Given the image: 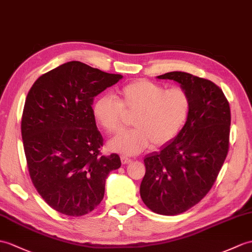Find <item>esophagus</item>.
Instances as JSON below:
<instances>
[{
    "instance_id": "34e87169",
    "label": "esophagus",
    "mask_w": 252,
    "mask_h": 252,
    "mask_svg": "<svg viewBox=\"0 0 252 252\" xmlns=\"http://www.w3.org/2000/svg\"><path fill=\"white\" fill-rule=\"evenodd\" d=\"M120 159H121V163H122V164H128V163H131V159H130V158H127V157H126V156H121V158H120Z\"/></svg>"
}]
</instances>
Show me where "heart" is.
<instances>
[{
  "mask_svg": "<svg viewBox=\"0 0 252 252\" xmlns=\"http://www.w3.org/2000/svg\"><path fill=\"white\" fill-rule=\"evenodd\" d=\"M113 96H101L93 104L97 125L109 134L124 130L126 116L133 118L134 130L109 140L108 147L126 156H135L148 148L162 147L177 137L189 118L191 99L181 87L166 89L146 79L125 85Z\"/></svg>",
  "mask_w": 252,
  "mask_h": 252,
  "instance_id": "obj_1",
  "label": "heart"
}]
</instances>
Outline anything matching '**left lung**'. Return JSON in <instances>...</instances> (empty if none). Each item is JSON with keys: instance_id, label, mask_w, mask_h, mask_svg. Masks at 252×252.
Instances as JSON below:
<instances>
[{"instance_id": "obj_1", "label": "left lung", "mask_w": 252, "mask_h": 252, "mask_svg": "<svg viewBox=\"0 0 252 252\" xmlns=\"http://www.w3.org/2000/svg\"><path fill=\"white\" fill-rule=\"evenodd\" d=\"M159 79L177 81L189 93V118L177 137L145 157L140 197L154 213L175 216L193 207L212 189L230 145V104L213 81L185 72Z\"/></svg>"}]
</instances>
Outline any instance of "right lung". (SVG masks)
Masks as SVG:
<instances>
[{"instance_id": "1", "label": "right lung", "mask_w": 252, "mask_h": 252, "mask_svg": "<svg viewBox=\"0 0 252 252\" xmlns=\"http://www.w3.org/2000/svg\"><path fill=\"white\" fill-rule=\"evenodd\" d=\"M122 78L79 61L64 63L35 81L21 119L29 174L48 205L72 217L89 214L104 197L118 155L103 156L93 98Z\"/></svg>"}]
</instances>
